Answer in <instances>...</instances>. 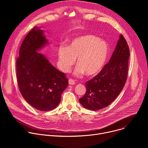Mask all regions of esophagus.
Here are the masks:
<instances>
[{
    "instance_id": "obj_1",
    "label": "esophagus",
    "mask_w": 148,
    "mask_h": 148,
    "mask_svg": "<svg viewBox=\"0 0 148 148\" xmlns=\"http://www.w3.org/2000/svg\"><path fill=\"white\" fill-rule=\"evenodd\" d=\"M69 83L70 85H74L75 82V81L74 79L70 78V79H69Z\"/></svg>"
}]
</instances>
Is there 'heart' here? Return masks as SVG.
<instances>
[{"label": "heart", "mask_w": 148, "mask_h": 148, "mask_svg": "<svg viewBox=\"0 0 148 148\" xmlns=\"http://www.w3.org/2000/svg\"><path fill=\"white\" fill-rule=\"evenodd\" d=\"M108 55L106 41L92 34L83 35L73 39L69 47H59L58 65L62 71L68 72L77 58L78 66L75 74L80 75L84 73L87 76H94L102 70Z\"/></svg>", "instance_id": "heart-1"}]
</instances>
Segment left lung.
Returning a JSON list of instances; mask_svg holds the SVG:
<instances>
[{"mask_svg":"<svg viewBox=\"0 0 148 148\" xmlns=\"http://www.w3.org/2000/svg\"><path fill=\"white\" fill-rule=\"evenodd\" d=\"M130 56L127 42L121 34L108 62L92 79L86 83V92L79 99L88 110L97 111L107 107L118 96L128 76Z\"/></svg>","mask_w":148,"mask_h":148,"instance_id":"8db88e82","label":"left lung"}]
</instances>
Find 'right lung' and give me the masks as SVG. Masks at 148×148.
<instances>
[{"instance_id":"obj_1","label":"right lung","mask_w":148,"mask_h":148,"mask_svg":"<svg viewBox=\"0 0 148 148\" xmlns=\"http://www.w3.org/2000/svg\"><path fill=\"white\" fill-rule=\"evenodd\" d=\"M47 43L43 31L34 27L23 40L16 60L20 92L30 105L41 111L56 108L69 85L66 74L37 51Z\"/></svg>"}]
</instances>
